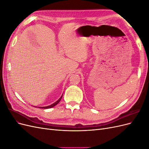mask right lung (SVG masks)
Here are the masks:
<instances>
[{
    "label": "right lung",
    "instance_id": "add662e5",
    "mask_svg": "<svg viewBox=\"0 0 149 149\" xmlns=\"http://www.w3.org/2000/svg\"><path fill=\"white\" fill-rule=\"evenodd\" d=\"M62 96H61V97H60V98L59 99V100H58L57 101H56L55 103H53V104H52V105H50V106H46V107H39L40 108H43V109H49V108H52V107H54L55 106H56L57 104H58L59 103V102L61 101V98H62Z\"/></svg>",
    "mask_w": 149,
    "mask_h": 149
}]
</instances>
